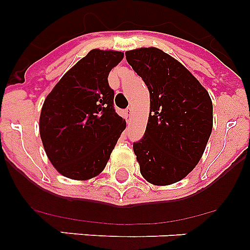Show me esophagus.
Masks as SVG:
<instances>
[{"instance_id":"34e87169","label":"esophagus","mask_w":250,"mask_h":250,"mask_svg":"<svg viewBox=\"0 0 250 250\" xmlns=\"http://www.w3.org/2000/svg\"><path fill=\"white\" fill-rule=\"evenodd\" d=\"M131 115H132L131 107H129V109L125 110V119H126V121H129L130 119H131Z\"/></svg>"}]
</instances>
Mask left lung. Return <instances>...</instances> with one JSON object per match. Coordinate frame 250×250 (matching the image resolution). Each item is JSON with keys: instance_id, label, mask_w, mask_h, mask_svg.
I'll list each match as a JSON object with an SVG mask.
<instances>
[{"instance_id": "obj_1", "label": "left lung", "mask_w": 250, "mask_h": 250, "mask_svg": "<svg viewBox=\"0 0 250 250\" xmlns=\"http://www.w3.org/2000/svg\"><path fill=\"white\" fill-rule=\"evenodd\" d=\"M150 94L146 130L134 143L141 175L155 185L182 180L199 163L213 129L207 90L182 63L156 47L125 52Z\"/></svg>"}]
</instances>
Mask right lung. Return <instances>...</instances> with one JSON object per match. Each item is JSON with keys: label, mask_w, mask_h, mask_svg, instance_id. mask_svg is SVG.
Returning <instances> with one entry per match:
<instances>
[{"label": "right lung", "mask_w": 250, "mask_h": 250, "mask_svg": "<svg viewBox=\"0 0 250 250\" xmlns=\"http://www.w3.org/2000/svg\"><path fill=\"white\" fill-rule=\"evenodd\" d=\"M120 51L91 50L47 95L40 116V135L60 174L86 180L99 175L126 127L115 112L107 76L123 60Z\"/></svg>", "instance_id": "obj_1"}]
</instances>
